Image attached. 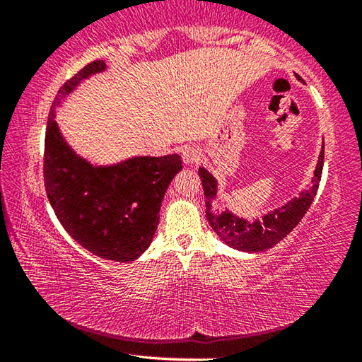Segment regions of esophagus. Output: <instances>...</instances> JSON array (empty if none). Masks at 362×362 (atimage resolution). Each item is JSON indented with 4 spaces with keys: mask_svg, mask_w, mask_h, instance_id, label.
<instances>
[{
    "mask_svg": "<svg viewBox=\"0 0 362 362\" xmlns=\"http://www.w3.org/2000/svg\"><path fill=\"white\" fill-rule=\"evenodd\" d=\"M182 158H183V161H185V163H198L199 158H201V151H199L198 146L188 145L182 150Z\"/></svg>",
    "mask_w": 362,
    "mask_h": 362,
    "instance_id": "34e87169",
    "label": "esophagus"
}]
</instances>
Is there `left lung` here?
<instances>
[{
    "mask_svg": "<svg viewBox=\"0 0 362 362\" xmlns=\"http://www.w3.org/2000/svg\"><path fill=\"white\" fill-rule=\"evenodd\" d=\"M322 164L324 150H321L315 177L311 180V187L305 193L300 194V198L292 199L284 207L268 214V216L263 217V220H257L254 223H249L244 218L233 216L228 211L223 214L209 212L212 206L211 201L217 193V182L206 169L199 168V175L201 180H203L206 196L207 220H209L212 230L217 233L220 240L225 244H228V246L235 249L246 250V252H260V250L273 247L274 244H278L283 238H286L296 228L300 220L303 218L306 211L310 209L321 182Z\"/></svg>",
    "mask_w": 362,
    "mask_h": 362,
    "instance_id": "left-lung-1",
    "label": "left lung"
}]
</instances>
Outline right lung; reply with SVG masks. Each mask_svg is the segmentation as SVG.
I'll list each match as a JSON object with an SVG mask.
<instances>
[{
	"label": "right lung",
	"mask_w": 362,
	"mask_h": 362,
	"mask_svg": "<svg viewBox=\"0 0 362 362\" xmlns=\"http://www.w3.org/2000/svg\"><path fill=\"white\" fill-rule=\"evenodd\" d=\"M103 69V60H94L59 89L47 118L42 173L49 203L73 240L97 257L124 263L150 246L164 193L182 159L142 156L93 168L69 148L54 121L56 108L81 79Z\"/></svg>",
	"instance_id": "obj_1"
}]
</instances>
